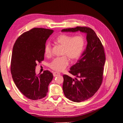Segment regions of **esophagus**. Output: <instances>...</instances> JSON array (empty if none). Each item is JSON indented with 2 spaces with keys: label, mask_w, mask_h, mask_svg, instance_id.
I'll use <instances>...</instances> for the list:
<instances>
[{
  "label": "esophagus",
  "mask_w": 123,
  "mask_h": 123,
  "mask_svg": "<svg viewBox=\"0 0 123 123\" xmlns=\"http://www.w3.org/2000/svg\"><path fill=\"white\" fill-rule=\"evenodd\" d=\"M53 76H54V77H55V76H58V75H60V73H58V72H54V73H53Z\"/></svg>",
  "instance_id": "obj_1"
}]
</instances>
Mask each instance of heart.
<instances>
[{"instance_id": "heart-1", "label": "heart", "mask_w": 123, "mask_h": 123, "mask_svg": "<svg viewBox=\"0 0 123 123\" xmlns=\"http://www.w3.org/2000/svg\"><path fill=\"white\" fill-rule=\"evenodd\" d=\"M55 42L63 47L62 55L64 56L56 58L50 63L49 67L56 72H61L67 68L69 64L68 57L72 61L77 60L80 58L85 46V39L81 35L74 37L67 34H61L56 37ZM47 56L51 53V46L47 43L44 49Z\"/></svg>"}]
</instances>
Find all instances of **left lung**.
Instances as JSON below:
<instances>
[{"mask_svg": "<svg viewBox=\"0 0 123 123\" xmlns=\"http://www.w3.org/2000/svg\"><path fill=\"white\" fill-rule=\"evenodd\" d=\"M78 31L86 34L87 46L77 62L72 66L69 71L76 77L72 78L64 75L62 87L65 96L75 102L89 99L99 89L102 81L105 62L102 43L93 30L77 26L61 31L62 32L72 33Z\"/></svg>", "mask_w": 123, "mask_h": 123, "instance_id": "8db88e82", "label": "left lung"}]
</instances>
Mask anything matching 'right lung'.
Masks as SVG:
<instances>
[{
	"mask_svg": "<svg viewBox=\"0 0 123 123\" xmlns=\"http://www.w3.org/2000/svg\"><path fill=\"white\" fill-rule=\"evenodd\" d=\"M53 31L43 28L24 33L13 46L11 61V72L15 85L24 95L36 100L45 97L48 86L53 77L50 71L36 75L38 62L44 59L46 40Z\"/></svg>",
	"mask_w": 123,
	"mask_h": 123,
	"instance_id": "add662e5",
	"label": "right lung"
}]
</instances>
